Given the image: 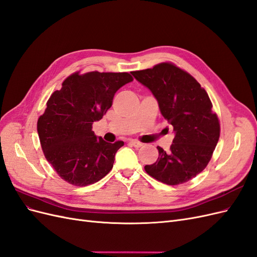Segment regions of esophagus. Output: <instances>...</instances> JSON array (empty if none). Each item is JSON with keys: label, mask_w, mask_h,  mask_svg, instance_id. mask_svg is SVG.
<instances>
[{"label": "esophagus", "mask_w": 257, "mask_h": 257, "mask_svg": "<svg viewBox=\"0 0 257 257\" xmlns=\"http://www.w3.org/2000/svg\"><path fill=\"white\" fill-rule=\"evenodd\" d=\"M130 144H131L132 146H134L135 148H141V147L143 146V144H142L141 142H138V141H134V139H133V141H131V142H130Z\"/></svg>", "instance_id": "1"}]
</instances>
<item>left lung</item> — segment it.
<instances>
[{
  "label": "left lung",
  "mask_w": 257,
  "mask_h": 257,
  "mask_svg": "<svg viewBox=\"0 0 257 257\" xmlns=\"http://www.w3.org/2000/svg\"><path fill=\"white\" fill-rule=\"evenodd\" d=\"M132 75L152 92L175 132L170 150L158 147L157 162L145 170L168 185L188 182L206 168L219 142L220 122L211 100L194 77L168 62Z\"/></svg>",
  "instance_id": "left-lung-1"
}]
</instances>
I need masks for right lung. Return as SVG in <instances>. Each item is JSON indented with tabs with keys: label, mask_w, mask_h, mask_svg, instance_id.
<instances>
[{
	"label": "right lung",
	"mask_w": 257,
	"mask_h": 257,
	"mask_svg": "<svg viewBox=\"0 0 257 257\" xmlns=\"http://www.w3.org/2000/svg\"><path fill=\"white\" fill-rule=\"evenodd\" d=\"M131 81L128 73L77 72L51 94L38 118L37 133L45 158L66 182L93 184L111 170L124 143L105 142L95 136L92 124L111 107L114 93Z\"/></svg>",
	"instance_id": "right-lung-1"
}]
</instances>
